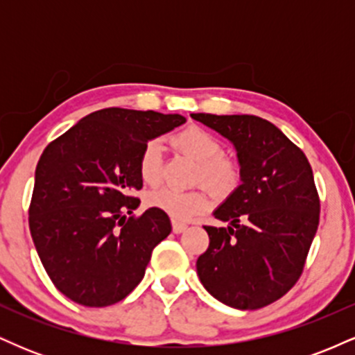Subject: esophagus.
Here are the masks:
<instances>
[{
  "instance_id": "34e87169",
  "label": "esophagus",
  "mask_w": 355,
  "mask_h": 355,
  "mask_svg": "<svg viewBox=\"0 0 355 355\" xmlns=\"http://www.w3.org/2000/svg\"><path fill=\"white\" fill-rule=\"evenodd\" d=\"M172 229L175 234H182V232L187 230V223H182V222H173L172 223Z\"/></svg>"
}]
</instances>
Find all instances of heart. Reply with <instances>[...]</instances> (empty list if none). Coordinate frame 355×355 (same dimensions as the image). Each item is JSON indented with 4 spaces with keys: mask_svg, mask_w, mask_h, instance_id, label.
I'll return each instance as SVG.
<instances>
[{
    "mask_svg": "<svg viewBox=\"0 0 355 355\" xmlns=\"http://www.w3.org/2000/svg\"><path fill=\"white\" fill-rule=\"evenodd\" d=\"M172 144L198 164L195 178L215 193L225 195L237 187L240 170L229 157L220 155L222 145L210 132L200 126H189L172 137ZM138 172L141 180L155 185L162 178V145L158 140L148 141L138 157ZM210 198L205 190L158 189L150 191L146 205L168 215L173 220H189L209 207Z\"/></svg>",
    "mask_w": 355,
    "mask_h": 355,
    "instance_id": "obj_1",
    "label": "heart"
}]
</instances>
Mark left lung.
Listing matches in <instances>:
<instances>
[{
	"label": "left lung",
	"mask_w": 355,
	"mask_h": 355,
	"mask_svg": "<svg viewBox=\"0 0 355 355\" xmlns=\"http://www.w3.org/2000/svg\"><path fill=\"white\" fill-rule=\"evenodd\" d=\"M190 116L235 146L242 182L214 211L229 227H205L210 243L197 260L198 279L229 307L262 309L294 287L315 237L320 202L311 164L260 116Z\"/></svg>",
	"instance_id": "obj_1"
}]
</instances>
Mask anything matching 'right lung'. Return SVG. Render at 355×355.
I'll list each match as a JSON object with an SVG mask.
<instances>
[{
	"label": "right lung",
	"mask_w": 355,
	"mask_h": 355,
	"mask_svg": "<svg viewBox=\"0 0 355 355\" xmlns=\"http://www.w3.org/2000/svg\"><path fill=\"white\" fill-rule=\"evenodd\" d=\"M182 115L105 108L44 148L35 172L30 232L51 282L73 302L107 307L145 275L153 248L172 232L168 215L132 197L144 185L138 157Z\"/></svg>",
	"instance_id": "right-lung-1"
}]
</instances>
